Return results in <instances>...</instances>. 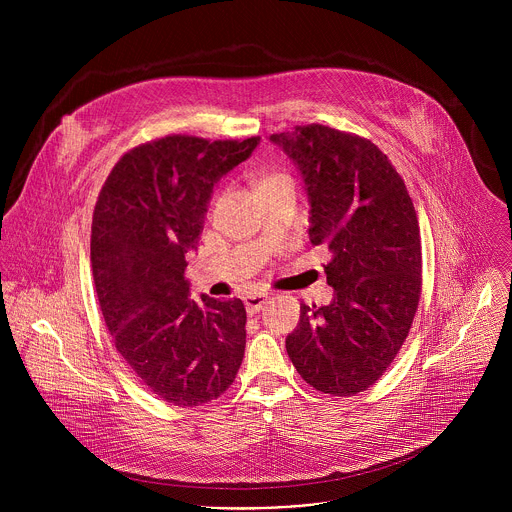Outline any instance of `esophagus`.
<instances>
[{"instance_id": "esophagus-1", "label": "esophagus", "mask_w": 512, "mask_h": 512, "mask_svg": "<svg viewBox=\"0 0 512 512\" xmlns=\"http://www.w3.org/2000/svg\"><path fill=\"white\" fill-rule=\"evenodd\" d=\"M267 304V296H261V294H255V296H247L245 298V308L247 312L253 316L257 314L259 310H263V306Z\"/></svg>"}]
</instances>
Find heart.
Wrapping results in <instances>:
<instances>
[{"mask_svg": "<svg viewBox=\"0 0 512 512\" xmlns=\"http://www.w3.org/2000/svg\"><path fill=\"white\" fill-rule=\"evenodd\" d=\"M281 180H287V176L281 174V172H275V170L259 172L257 178H255V192H261V190H265V188H271V186H275V184L281 182Z\"/></svg>", "mask_w": 512, "mask_h": 512, "instance_id": "1", "label": "heart"}]
</instances>
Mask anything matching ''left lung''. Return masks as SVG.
Returning a JSON list of instances; mask_svg holds the SVG:
<instances>
[{"label":"left lung","instance_id":"left-lung-1","mask_svg":"<svg viewBox=\"0 0 512 512\" xmlns=\"http://www.w3.org/2000/svg\"><path fill=\"white\" fill-rule=\"evenodd\" d=\"M310 198V241L326 245L334 298L302 304L287 354L306 383L334 397L375 385L401 350L421 296L419 223L389 158L371 139L326 125L273 133Z\"/></svg>","mask_w":512,"mask_h":512}]
</instances>
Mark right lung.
I'll use <instances>...</instances> for the list:
<instances>
[{"instance_id": "add662e5", "label": "right lung", "mask_w": 512, "mask_h": 512, "mask_svg": "<svg viewBox=\"0 0 512 512\" xmlns=\"http://www.w3.org/2000/svg\"><path fill=\"white\" fill-rule=\"evenodd\" d=\"M259 139L168 135L141 143L121 156L99 192L91 227L99 306L129 369L170 405L221 397L243 362V302L192 300L184 271L214 184Z\"/></svg>"}]
</instances>
